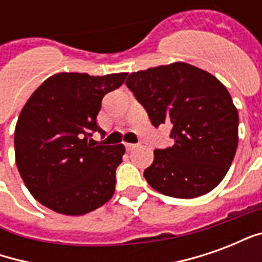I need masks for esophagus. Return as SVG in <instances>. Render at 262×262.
<instances>
[{"label":"esophagus","mask_w":262,"mask_h":262,"mask_svg":"<svg viewBox=\"0 0 262 262\" xmlns=\"http://www.w3.org/2000/svg\"><path fill=\"white\" fill-rule=\"evenodd\" d=\"M125 147L127 151H132V150H135V148L137 147V144H132V143H126Z\"/></svg>","instance_id":"34e87169"}]
</instances>
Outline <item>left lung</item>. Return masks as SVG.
I'll list each match as a JSON object with an SVG mask.
<instances>
[{"label": "left lung", "instance_id": "1", "mask_svg": "<svg viewBox=\"0 0 262 262\" xmlns=\"http://www.w3.org/2000/svg\"><path fill=\"white\" fill-rule=\"evenodd\" d=\"M126 85L154 127L171 125L174 144L154 150L153 164L144 170L150 187L181 199L217 187L238 143V114L226 86L208 71L182 61L132 73Z\"/></svg>", "mask_w": 262, "mask_h": 262}]
</instances>
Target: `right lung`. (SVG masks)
Instances as JSON below:
<instances>
[{
    "label": "right lung",
    "mask_w": 262,
    "mask_h": 262,
    "mask_svg": "<svg viewBox=\"0 0 262 262\" xmlns=\"http://www.w3.org/2000/svg\"><path fill=\"white\" fill-rule=\"evenodd\" d=\"M127 73H59L28 99L15 126V161L32 196L57 213L80 216L106 203L125 146H95L101 101Z\"/></svg>",
    "instance_id": "1"
}]
</instances>
